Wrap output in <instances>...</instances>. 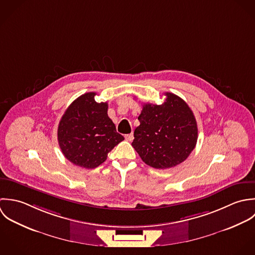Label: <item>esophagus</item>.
Segmentation results:
<instances>
[{"instance_id": "esophagus-1", "label": "esophagus", "mask_w": 255, "mask_h": 255, "mask_svg": "<svg viewBox=\"0 0 255 255\" xmlns=\"http://www.w3.org/2000/svg\"><path fill=\"white\" fill-rule=\"evenodd\" d=\"M125 139L127 140V141H129V142H131V141H133V139H134V135H133V133H131V134H127V135H125Z\"/></svg>"}]
</instances>
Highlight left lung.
I'll list each match as a JSON object with an SVG mask.
<instances>
[{"label": "left lung", "mask_w": 255, "mask_h": 255, "mask_svg": "<svg viewBox=\"0 0 255 255\" xmlns=\"http://www.w3.org/2000/svg\"><path fill=\"white\" fill-rule=\"evenodd\" d=\"M164 96L162 104L143 105L132 142L145 163L160 169L184 161L198 138L196 119L187 103L171 93Z\"/></svg>", "instance_id": "8db88e82"}]
</instances>
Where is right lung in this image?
Segmentation results:
<instances>
[{
    "label": "right lung",
    "instance_id": "add662e5",
    "mask_svg": "<svg viewBox=\"0 0 255 255\" xmlns=\"http://www.w3.org/2000/svg\"><path fill=\"white\" fill-rule=\"evenodd\" d=\"M87 93L70 104L58 126V143L63 154L74 164L95 168L107 153L124 140L107 115V102L95 101Z\"/></svg>",
    "mask_w": 255,
    "mask_h": 255
}]
</instances>
